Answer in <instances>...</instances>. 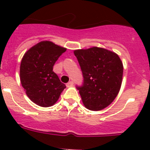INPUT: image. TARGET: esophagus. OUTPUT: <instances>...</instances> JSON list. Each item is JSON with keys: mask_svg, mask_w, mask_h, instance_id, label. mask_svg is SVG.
<instances>
[{"mask_svg": "<svg viewBox=\"0 0 150 150\" xmlns=\"http://www.w3.org/2000/svg\"><path fill=\"white\" fill-rule=\"evenodd\" d=\"M73 84H74V82H73V81H69V82L66 84V86H67V87H71L73 86Z\"/></svg>", "mask_w": 150, "mask_h": 150, "instance_id": "1", "label": "esophagus"}]
</instances>
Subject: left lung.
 <instances>
[{"label":"left lung","mask_w":150,"mask_h":150,"mask_svg":"<svg viewBox=\"0 0 150 150\" xmlns=\"http://www.w3.org/2000/svg\"><path fill=\"white\" fill-rule=\"evenodd\" d=\"M75 56L82 72L83 82L76 86L85 107L100 110L116 98L122 82L123 64L117 54L103 48L76 50Z\"/></svg>","instance_id":"1"}]
</instances>
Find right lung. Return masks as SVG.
<instances>
[{
	"label": "right lung",
	"mask_w": 150,
	"mask_h": 150,
	"mask_svg": "<svg viewBox=\"0 0 150 150\" xmlns=\"http://www.w3.org/2000/svg\"><path fill=\"white\" fill-rule=\"evenodd\" d=\"M66 49L50 41H42L24 54L20 65V80L29 98L40 107L54 105L65 85L53 71L54 64Z\"/></svg>",
	"instance_id": "obj_1"
}]
</instances>
